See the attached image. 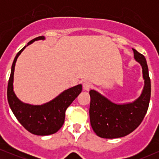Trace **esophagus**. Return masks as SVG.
Instances as JSON below:
<instances>
[{"mask_svg": "<svg viewBox=\"0 0 159 159\" xmlns=\"http://www.w3.org/2000/svg\"><path fill=\"white\" fill-rule=\"evenodd\" d=\"M92 88V84L89 82H84L83 83V89L86 91H89L90 89Z\"/></svg>", "mask_w": 159, "mask_h": 159, "instance_id": "esophagus-1", "label": "esophagus"}]
</instances>
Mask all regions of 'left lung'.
<instances>
[{
	"label": "left lung",
	"mask_w": 159,
	"mask_h": 159,
	"mask_svg": "<svg viewBox=\"0 0 159 159\" xmlns=\"http://www.w3.org/2000/svg\"><path fill=\"white\" fill-rule=\"evenodd\" d=\"M134 58L142 67L144 87L132 102L116 103L98 91H90V119L93 131L102 138H118L133 132L142 122L151 98V80L146 59L132 48Z\"/></svg>",
	"instance_id": "left-lung-1"
}]
</instances>
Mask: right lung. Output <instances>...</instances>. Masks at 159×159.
Listing matches in <instances>:
<instances>
[{
    "mask_svg": "<svg viewBox=\"0 0 159 159\" xmlns=\"http://www.w3.org/2000/svg\"><path fill=\"white\" fill-rule=\"evenodd\" d=\"M40 40H45V38L40 36L30 41L15 56L8 80L7 98L11 109L19 123L32 134L45 136L56 133L61 129L64 125L66 108L82 92V85L80 84L65 90L53 100L42 105L24 103L17 98L14 91V75L16 60L26 47Z\"/></svg>",
    "mask_w": 159,
    "mask_h": 159,
    "instance_id": "obj_1",
    "label": "right lung"
}]
</instances>
